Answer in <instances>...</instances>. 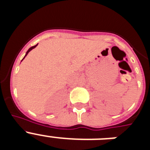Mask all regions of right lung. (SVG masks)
<instances>
[{
  "instance_id": "1",
  "label": "right lung",
  "mask_w": 150,
  "mask_h": 150,
  "mask_svg": "<svg viewBox=\"0 0 150 150\" xmlns=\"http://www.w3.org/2000/svg\"><path fill=\"white\" fill-rule=\"evenodd\" d=\"M38 46V44L36 45V46H32V47H30V48L28 50V51H27V52H26V54H25V56H26V55H28V52H29L30 51V50H33V49H34V48H35V47H36V46ZM25 56L24 57V59H25ZM23 59H22V60H23Z\"/></svg>"
}]
</instances>
